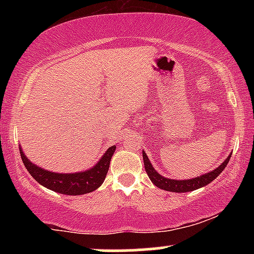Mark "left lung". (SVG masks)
<instances>
[{"label": "left lung", "mask_w": 254, "mask_h": 254, "mask_svg": "<svg viewBox=\"0 0 254 254\" xmlns=\"http://www.w3.org/2000/svg\"><path fill=\"white\" fill-rule=\"evenodd\" d=\"M142 155H143V162H144V168L145 172H147L148 177L151 180V183L154 185L157 186L159 189H162V190L170 191V192H189L197 190V189L203 188V186L210 184L212 180H215L216 178L222 173V171L226 168V166L228 165L230 156L232 154L227 157L226 160L218 166L217 168H215L214 171L209 172V173L203 174L200 177L192 178V179L188 180H176V179H168V178L162 177L161 174H159L157 172L154 170L153 165L150 164L149 159H148L147 154L144 151H142Z\"/></svg>", "instance_id": "1"}]
</instances>
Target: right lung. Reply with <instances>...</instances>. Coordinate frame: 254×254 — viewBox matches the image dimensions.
<instances>
[{"mask_svg": "<svg viewBox=\"0 0 254 254\" xmlns=\"http://www.w3.org/2000/svg\"><path fill=\"white\" fill-rule=\"evenodd\" d=\"M116 147L112 145L105 151L101 159L93 166L90 170L78 173H55L38 167L37 165L32 164L30 160L25 156L24 151L20 148V155L24 162L26 170L37 180L40 185L45 186L49 190L62 194H70V196H78V194L89 193L97 190L99 186L104 183L109 172L110 161L115 153Z\"/></svg>", "mask_w": 254, "mask_h": 254, "instance_id": "1", "label": "right lung"}]
</instances>
